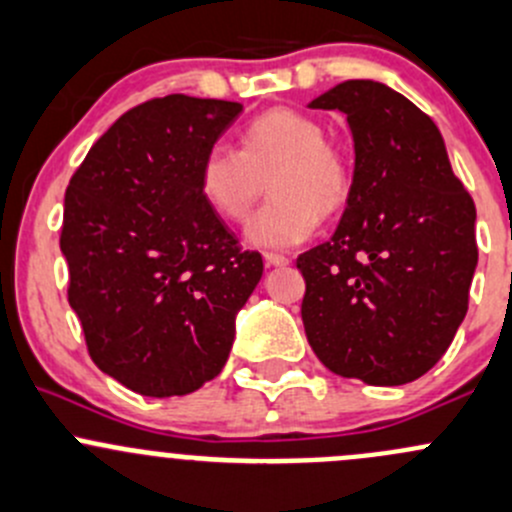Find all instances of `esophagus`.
<instances>
[{
    "label": "esophagus",
    "mask_w": 512,
    "mask_h": 512,
    "mask_svg": "<svg viewBox=\"0 0 512 512\" xmlns=\"http://www.w3.org/2000/svg\"><path fill=\"white\" fill-rule=\"evenodd\" d=\"M263 261H266V266H288V263H291V258L281 256V254H263Z\"/></svg>",
    "instance_id": "obj_1"
}]
</instances>
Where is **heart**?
<instances>
[{"mask_svg": "<svg viewBox=\"0 0 512 512\" xmlns=\"http://www.w3.org/2000/svg\"><path fill=\"white\" fill-rule=\"evenodd\" d=\"M266 179L271 201L246 229L263 249L303 244L321 214L341 211L351 194L346 159L326 141V129L293 109L263 111L241 129L239 151L216 144L199 164L201 196L226 221L251 214Z\"/></svg>", "mask_w": 512, "mask_h": 512, "instance_id": "heart-1", "label": "heart"}]
</instances>
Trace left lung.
Listing matches in <instances>:
<instances>
[{
    "label": "left lung",
    "mask_w": 512,
    "mask_h": 512,
    "mask_svg": "<svg viewBox=\"0 0 512 512\" xmlns=\"http://www.w3.org/2000/svg\"><path fill=\"white\" fill-rule=\"evenodd\" d=\"M308 106L346 114L356 166L336 234L296 261L306 338L338 376L403 386L440 361L468 313L475 204L438 126L391 86L351 79Z\"/></svg>",
    "instance_id": "1"
}]
</instances>
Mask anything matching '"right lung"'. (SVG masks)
Instances as JSON below:
<instances>
[{"label": "right lung", "mask_w": 512, "mask_h": 512, "mask_svg": "<svg viewBox=\"0 0 512 512\" xmlns=\"http://www.w3.org/2000/svg\"><path fill=\"white\" fill-rule=\"evenodd\" d=\"M239 101L169 94L134 106L89 149L64 196L69 306L106 376L186 396L226 366L236 313L263 276L199 189V164Z\"/></svg>", "instance_id": "1"}]
</instances>
